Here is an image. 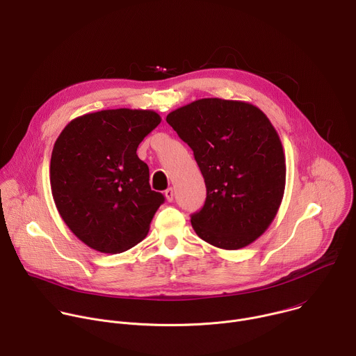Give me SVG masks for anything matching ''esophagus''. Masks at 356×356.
Returning a JSON list of instances; mask_svg holds the SVG:
<instances>
[{
    "mask_svg": "<svg viewBox=\"0 0 356 356\" xmlns=\"http://www.w3.org/2000/svg\"><path fill=\"white\" fill-rule=\"evenodd\" d=\"M164 195H165V197H167L168 202H172V200H174V189H172V188H168V189L164 192Z\"/></svg>",
    "mask_w": 356,
    "mask_h": 356,
    "instance_id": "34e87169",
    "label": "esophagus"
}]
</instances>
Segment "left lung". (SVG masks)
<instances>
[{
	"mask_svg": "<svg viewBox=\"0 0 356 356\" xmlns=\"http://www.w3.org/2000/svg\"><path fill=\"white\" fill-rule=\"evenodd\" d=\"M167 122L204 178V204L191 215L196 234L223 250L255 241L275 219L286 181L283 147L266 115L247 102L203 98Z\"/></svg>",
	"mask_w": 356,
	"mask_h": 356,
	"instance_id": "obj_1",
	"label": "left lung"
}]
</instances>
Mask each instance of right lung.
<instances>
[{"label": "right lung", "instance_id": "right-lung-1", "mask_svg": "<svg viewBox=\"0 0 356 356\" xmlns=\"http://www.w3.org/2000/svg\"><path fill=\"white\" fill-rule=\"evenodd\" d=\"M161 118L154 111L106 109L71 120L57 137L50 186L61 219L84 244L123 252L143 240L163 193L136 152Z\"/></svg>", "mask_w": 356, "mask_h": 356}]
</instances>
